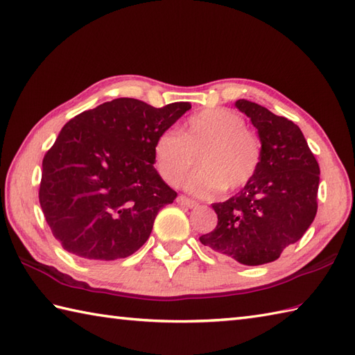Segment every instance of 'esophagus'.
<instances>
[{
  "label": "esophagus",
  "instance_id": "esophagus-1",
  "mask_svg": "<svg viewBox=\"0 0 355 355\" xmlns=\"http://www.w3.org/2000/svg\"><path fill=\"white\" fill-rule=\"evenodd\" d=\"M177 201H178V205L186 206V207H189V209H193V207H197V206H198V202H197V201H195V200H191V198H187V197H184V195H180V197L177 198Z\"/></svg>",
  "mask_w": 355,
  "mask_h": 355
}]
</instances>
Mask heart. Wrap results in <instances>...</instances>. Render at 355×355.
Listing matches in <instances>:
<instances>
[{"label": "heart", "mask_w": 355, "mask_h": 355, "mask_svg": "<svg viewBox=\"0 0 355 355\" xmlns=\"http://www.w3.org/2000/svg\"><path fill=\"white\" fill-rule=\"evenodd\" d=\"M198 158L200 168L183 182L186 191L212 197L244 187L258 172L262 143L236 111L216 107L195 112L175 131L154 141V163L163 180L177 184Z\"/></svg>", "instance_id": "1"}]
</instances>
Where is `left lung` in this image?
I'll return each instance as SVG.
<instances>
[{
	"instance_id": "1",
	"label": "left lung",
	"mask_w": 355,
	"mask_h": 355,
	"mask_svg": "<svg viewBox=\"0 0 355 355\" xmlns=\"http://www.w3.org/2000/svg\"><path fill=\"white\" fill-rule=\"evenodd\" d=\"M235 107L258 130L261 164L235 197L212 205L218 224L200 241L220 258L262 266L297 243L314 221L320 169L296 123L245 99Z\"/></svg>"
}]
</instances>
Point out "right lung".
<instances>
[{"label": "right lung", "instance_id": "obj_1", "mask_svg": "<svg viewBox=\"0 0 355 355\" xmlns=\"http://www.w3.org/2000/svg\"><path fill=\"white\" fill-rule=\"evenodd\" d=\"M189 110L120 97L65 123L42 160L40 202L67 252L114 261L146 243L158 210L177 197L154 168V141Z\"/></svg>", "mask_w": 355, "mask_h": 355}]
</instances>
